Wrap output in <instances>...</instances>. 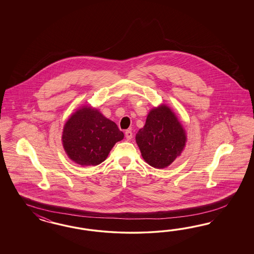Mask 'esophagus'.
<instances>
[{
    "mask_svg": "<svg viewBox=\"0 0 254 254\" xmlns=\"http://www.w3.org/2000/svg\"><path fill=\"white\" fill-rule=\"evenodd\" d=\"M125 136H126V138H127V139H131L132 138V131L131 130H126V132H125Z\"/></svg>",
    "mask_w": 254,
    "mask_h": 254,
    "instance_id": "34e87169",
    "label": "esophagus"
}]
</instances>
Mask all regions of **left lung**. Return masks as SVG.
Here are the masks:
<instances>
[{
    "label": "left lung",
    "instance_id": "left-lung-1",
    "mask_svg": "<svg viewBox=\"0 0 254 254\" xmlns=\"http://www.w3.org/2000/svg\"><path fill=\"white\" fill-rule=\"evenodd\" d=\"M186 141L183 125L166 104L153 108L147 116L144 127L136 134L142 158L155 169L169 167L181 155Z\"/></svg>",
    "mask_w": 254,
    "mask_h": 254
}]
</instances>
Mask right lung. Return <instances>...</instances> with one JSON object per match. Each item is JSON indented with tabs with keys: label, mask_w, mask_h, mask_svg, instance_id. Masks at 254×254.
I'll list each match as a JSON object with an SVG mask.
<instances>
[{
	"label": "right lung",
	"mask_w": 254,
	"mask_h": 254,
	"mask_svg": "<svg viewBox=\"0 0 254 254\" xmlns=\"http://www.w3.org/2000/svg\"><path fill=\"white\" fill-rule=\"evenodd\" d=\"M124 133L99 110L85 105L69 116L62 132V144L69 159L80 166L104 161Z\"/></svg>",
	"instance_id": "add662e5"
}]
</instances>
